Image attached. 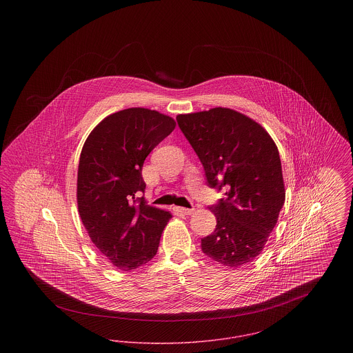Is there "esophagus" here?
<instances>
[{"mask_svg":"<svg viewBox=\"0 0 353 353\" xmlns=\"http://www.w3.org/2000/svg\"><path fill=\"white\" fill-rule=\"evenodd\" d=\"M173 210H174L177 214H181V216H190V214L194 213V209H186V208H180V206L173 208Z\"/></svg>","mask_w":353,"mask_h":353,"instance_id":"34e87169","label":"esophagus"}]
</instances>
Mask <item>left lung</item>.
Segmentation results:
<instances>
[{
    "mask_svg": "<svg viewBox=\"0 0 353 353\" xmlns=\"http://www.w3.org/2000/svg\"><path fill=\"white\" fill-rule=\"evenodd\" d=\"M176 119L209 186L226 189V197L209 208L217 225L202 238V252L228 269H239L265 249L285 203L278 147L259 123L230 108Z\"/></svg>",
    "mask_w": 353,
    "mask_h": 353,
    "instance_id": "1",
    "label": "left lung"
}]
</instances>
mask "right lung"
Returning <instances> with one entry per match:
<instances>
[{
    "label": "right lung",
    "instance_id": "right-lung-1",
    "mask_svg": "<svg viewBox=\"0 0 353 353\" xmlns=\"http://www.w3.org/2000/svg\"><path fill=\"white\" fill-rule=\"evenodd\" d=\"M174 127L168 115L134 107L103 119L84 141L77 181L78 210L92 243L121 271L151 261L172 219L169 212L136 196L145 190L141 177L145 157Z\"/></svg>",
    "mask_w": 353,
    "mask_h": 353
}]
</instances>
